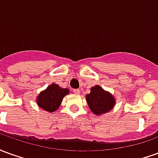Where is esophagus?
Segmentation results:
<instances>
[{
	"label": "esophagus",
	"instance_id": "esophagus-1",
	"mask_svg": "<svg viewBox=\"0 0 158 158\" xmlns=\"http://www.w3.org/2000/svg\"><path fill=\"white\" fill-rule=\"evenodd\" d=\"M73 91V93L76 94V95H79V94H80V89H74Z\"/></svg>",
	"mask_w": 158,
	"mask_h": 158
}]
</instances>
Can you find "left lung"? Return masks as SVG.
Wrapping results in <instances>:
<instances>
[{
  "mask_svg": "<svg viewBox=\"0 0 158 158\" xmlns=\"http://www.w3.org/2000/svg\"><path fill=\"white\" fill-rule=\"evenodd\" d=\"M85 98L89 109L97 116L110 112L116 103L115 97L98 85L90 88V93L86 95Z\"/></svg>",
  "mask_w": 158,
  "mask_h": 158,
  "instance_id": "obj_1",
  "label": "left lung"
}]
</instances>
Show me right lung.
Segmentation results:
<instances>
[{
	"mask_svg": "<svg viewBox=\"0 0 158 158\" xmlns=\"http://www.w3.org/2000/svg\"><path fill=\"white\" fill-rule=\"evenodd\" d=\"M69 94V89L62 88L56 84H52L38 95L36 103L43 110L53 113L58 109L63 97Z\"/></svg>",
	"mask_w": 158,
	"mask_h": 158,
	"instance_id": "1",
	"label": "right lung"
}]
</instances>
